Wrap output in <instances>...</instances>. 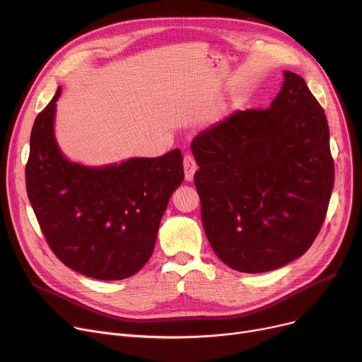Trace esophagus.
<instances>
[{"label":"esophagus","instance_id":"34e87169","mask_svg":"<svg viewBox=\"0 0 362 362\" xmlns=\"http://www.w3.org/2000/svg\"><path fill=\"white\" fill-rule=\"evenodd\" d=\"M183 168H185V179L187 182H192L194 176H195V171L198 170V165L194 160L192 156H185L183 158Z\"/></svg>","mask_w":362,"mask_h":362}]
</instances>
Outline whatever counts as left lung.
Returning <instances> with one entry per match:
<instances>
[{
  "mask_svg": "<svg viewBox=\"0 0 362 362\" xmlns=\"http://www.w3.org/2000/svg\"><path fill=\"white\" fill-rule=\"evenodd\" d=\"M283 76L270 108L236 111L191 145L205 235L240 273L272 272L305 254L332 197L326 114L300 76Z\"/></svg>",
  "mask_w": 362,
  "mask_h": 362,
  "instance_id": "obj_1",
  "label": "left lung"
}]
</instances>
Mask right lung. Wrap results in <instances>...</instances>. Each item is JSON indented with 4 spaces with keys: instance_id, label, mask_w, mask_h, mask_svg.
Listing matches in <instances>:
<instances>
[{
    "instance_id": "right-lung-1",
    "label": "right lung",
    "mask_w": 362,
    "mask_h": 362,
    "mask_svg": "<svg viewBox=\"0 0 362 362\" xmlns=\"http://www.w3.org/2000/svg\"><path fill=\"white\" fill-rule=\"evenodd\" d=\"M60 95L62 86L32 127L30 205L49 248L69 269L98 280L127 279L154 251L170 197L185 179L182 151L105 165L70 161L54 133Z\"/></svg>"
}]
</instances>
